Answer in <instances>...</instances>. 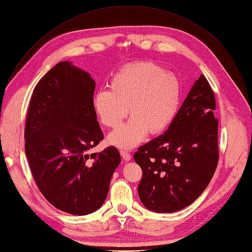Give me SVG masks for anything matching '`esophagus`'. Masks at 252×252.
Here are the masks:
<instances>
[{
  "label": "esophagus",
  "mask_w": 252,
  "mask_h": 252,
  "mask_svg": "<svg viewBox=\"0 0 252 252\" xmlns=\"http://www.w3.org/2000/svg\"><path fill=\"white\" fill-rule=\"evenodd\" d=\"M121 155H122V157H123V158L125 159V161H126V162H128V161H130V158H131V156H130V154L129 153H127L126 151H121Z\"/></svg>",
  "instance_id": "1"
}]
</instances>
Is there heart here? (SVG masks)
Masks as SVG:
<instances>
[{"mask_svg": "<svg viewBox=\"0 0 252 252\" xmlns=\"http://www.w3.org/2000/svg\"><path fill=\"white\" fill-rule=\"evenodd\" d=\"M109 90L94 95L93 107L100 124L118 127L128 113L131 119L111 132L107 143L129 150L150 134L163 132L179 109L181 88L177 77L153 62L124 66L112 76Z\"/></svg>", "mask_w": 252, "mask_h": 252, "instance_id": "1", "label": "heart"}]
</instances>
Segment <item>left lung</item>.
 I'll list each match as a JSON object with an SVG mask.
<instances>
[{
    "instance_id": "obj_1",
    "label": "left lung",
    "mask_w": 252,
    "mask_h": 252,
    "mask_svg": "<svg viewBox=\"0 0 252 252\" xmlns=\"http://www.w3.org/2000/svg\"><path fill=\"white\" fill-rule=\"evenodd\" d=\"M215 108L213 90L200 75L169 128L134 153L143 171L138 192L146 208L179 211L208 186L219 158Z\"/></svg>"
}]
</instances>
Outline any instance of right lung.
<instances>
[{
	"mask_svg": "<svg viewBox=\"0 0 252 252\" xmlns=\"http://www.w3.org/2000/svg\"><path fill=\"white\" fill-rule=\"evenodd\" d=\"M95 81L69 61L56 64L34 88L25 153L42 195L55 208L87 215L101 207L121 163L117 148L88 154L103 140L93 107Z\"/></svg>",
	"mask_w": 252,
	"mask_h": 252,
	"instance_id": "obj_1",
	"label": "right lung"
}]
</instances>
